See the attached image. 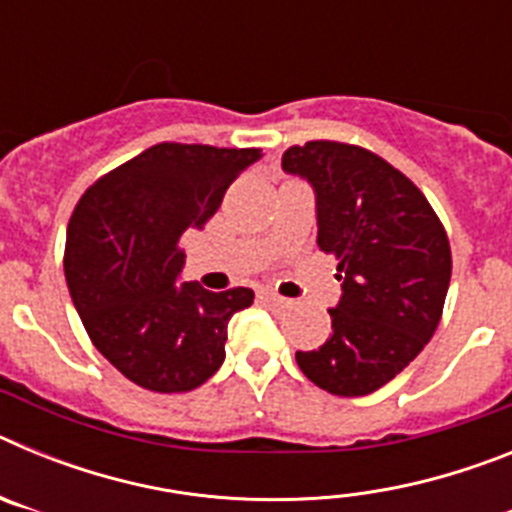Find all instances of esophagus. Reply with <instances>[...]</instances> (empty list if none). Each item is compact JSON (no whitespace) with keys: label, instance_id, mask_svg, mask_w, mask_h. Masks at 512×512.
Masks as SVG:
<instances>
[{"label":"esophagus","instance_id":"esophagus-1","mask_svg":"<svg viewBox=\"0 0 512 512\" xmlns=\"http://www.w3.org/2000/svg\"><path fill=\"white\" fill-rule=\"evenodd\" d=\"M259 297H261V300H264V302H271V305H282V302H284L282 297H279L277 292H271V289H261Z\"/></svg>","mask_w":512,"mask_h":512}]
</instances>
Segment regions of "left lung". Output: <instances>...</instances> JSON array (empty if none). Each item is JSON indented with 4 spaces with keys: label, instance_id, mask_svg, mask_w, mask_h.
<instances>
[{
    "label": "left lung",
    "instance_id": "left-lung-1",
    "mask_svg": "<svg viewBox=\"0 0 512 512\" xmlns=\"http://www.w3.org/2000/svg\"><path fill=\"white\" fill-rule=\"evenodd\" d=\"M282 169L315 189L318 246L336 256L343 295L328 341L295 359L341 397L379 390L436 333L451 282L449 235L425 194L382 156L338 140L284 151Z\"/></svg>",
    "mask_w": 512,
    "mask_h": 512
}]
</instances>
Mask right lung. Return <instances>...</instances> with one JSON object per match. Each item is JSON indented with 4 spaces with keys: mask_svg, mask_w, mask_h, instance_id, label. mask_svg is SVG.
<instances>
[{
    "mask_svg": "<svg viewBox=\"0 0 512 512\" xmlns=\"http://www.w3.org/2000/svg\"><path fill=\"white\" fill-rule=\"evenodd\" d=\"M259 158V148L158 143L81 194L63 253L71 300L99 354L143 390L189 392L223 364L228 320L253 292L179 284V238Z\"/></svg>",
    "mask_w": 512,
    "mask_h": 512,
    "instance_id": "right-lung-1",
    "label": "right lung"
}]
</instances>
